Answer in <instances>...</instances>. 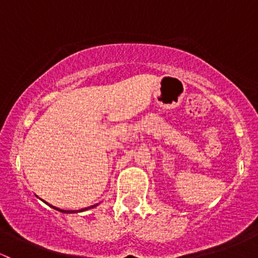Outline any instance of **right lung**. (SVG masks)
<instances>
[{
    "mask_svg": "<svg viewBox=\"0 0 258 258\" xmlns=\"http://www.w3.org/2000/svg\"><path fill=\"white\" fill-rule=\"evenodd\" d=\"M47 205H49V203H47ZM50 207H52L53 209H56V211H58V212H62V213H77V212H84V211H87V209H90V208H94V207H97L98 206V203L97 205H94V206H90V207H87V208H83V209H79V211H64V209H60V208H56V207H53V206H51V205H49Z\"/></svg>",
    "mask_w": 258,
    "mask_h": 258,
    "instance_id": "obj_1",
    "label": "right lung"
}]
</instances>
